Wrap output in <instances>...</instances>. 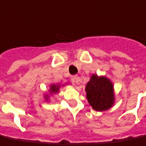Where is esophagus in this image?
Masks as SVG:
<instances>
[{"instance_id":"obj_1","label":"esophagus","mask_w":146,"mask_h":146,"mask_svg":"<svg viewBox=\"0 0 146 146\" xmlns=\"http://www.w3.org/2000/svg\"><path fill=\"white\" fill-rule=\"evenodd\" d=\"M71 81L73 83H77L78 81H80V79L77 76H73L71 77Z\"/></svg>"}]
</instances>
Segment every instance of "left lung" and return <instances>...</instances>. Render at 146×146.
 I'll return each instance as SVG.
<instances>
[{"label": "left lung", "mask_w": 146, "mask_h": 146, "mask_svg": "<svg viewBox=\"0 0 146 146\" xmlns=\"http://www.w3.org/2000/svg\"><path fill=\"white\" fill-rule=\"evenodd\" d=\"M85 90L88 103L94 111H104L114 105V85L106 76L93 74Z\"/></svg>", "instance_id": "8db88e82"}]
</instances>
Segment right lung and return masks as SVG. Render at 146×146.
<instances>
[{
  "label": "right lung",
  "mask_w": 146,
  "mask_h": 146,
  "mask_svg": "<svg viewBox=\"0 0 146 146\" xmlns=\"http://www.w3.org/2000/svg\"><path fill=\"white\" fill-rule=\"evenodd\" d=\"M60 87H61V85L59 84H51L50 85V88H49V93H50V94H56V93H59V90L60 89ZM44 98L46 99V100L48 101L49 100V95L48 94H45L44 95Z\"/></svg>",
  "instance_id": "right-lung-1"
}]
</instances>
